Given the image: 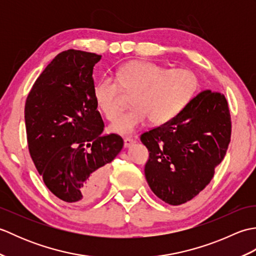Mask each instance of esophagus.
<instances>
[{
    "mask_svg": "<svg viewBox=\"0 0 256 256\" xmlns=\"http://www.w3.org/2000/svg\"><path fill=\"white\" fill-rule=\"evenodd\" d=\"M135 143V140L133 138H124V148H131V146Z\"/></svg>",
    "mask_w": 256,
    "mask_h": 256,
    "instance_id": "34e87169",
    "label": "esophagus"
}]
</instances>
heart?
I'll return each instance as SVG.
<instances>
[{
    "label": "heart",
    "instance_id": "1",
    "mask_svg": "<svg viewBox=\"0 0 256 256\" xmlns=\"http://www.w3.org/2000/svg\"><path fill=\"white\" fill-rule=\"evenodd\" d=\"M120 86L134 92L133 108L114 120L110 131L130 135L150 118L154 124H165L177 118L197 94L199 78L190 69H167L154 62L125 64L116 70V79L104 76L94 86L96 104L108 120H113L120 111Z\"/></svg>",
    "mask_w": 256,
    "mask_h": 256
}]
</instances>
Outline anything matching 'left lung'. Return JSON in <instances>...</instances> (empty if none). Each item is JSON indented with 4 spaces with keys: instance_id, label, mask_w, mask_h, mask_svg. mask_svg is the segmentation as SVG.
Listing matches in <instances>:
<instances>
[{
    "instance_id": "left-lung-1",
    "label": "left lung",
    "mask_w": 256,
    "mask_h": 256,
    "mask_svg": "<svg viewBox=\"0 0 256 256\" xmlns=\"http://www.w3.org/2000/svg\"><path fill=\"white\" fill-rule=\"evenodd\" d=\"M230 138L226 96L200 92L177 118L140 135L150 152L145 177L152 192L172 206L192 200L214 178Z\"/></svg>"
}]
</instances>
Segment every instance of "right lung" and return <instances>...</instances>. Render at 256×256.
Returning <instances> with one entry per match:
<instances>
[{"label": "right lung", "mask_w": 256, "mask_h": 256, "mask_svg": "<svg viewBox=\"0 0 256 256\" xmlns=\"http://www.w3.org/2000/svg\"><path fill=\"white\" fill-rule=\"evenodd\" d=\"M101 56L68 50L52 59L25 103L27 143L47 188L72 204H89L106 186L110 162L123 148L104 128L94 98Z\"/></svg>", "instance_id": "add662e5"}]
</instances>
